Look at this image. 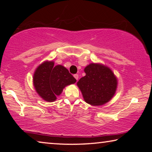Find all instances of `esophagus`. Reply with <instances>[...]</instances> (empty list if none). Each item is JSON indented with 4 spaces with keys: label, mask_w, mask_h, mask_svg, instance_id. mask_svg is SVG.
<instances>
[{
    "label": "esophagus",
    "mask_w": 152,
    "mask_h": 152,
    "mask_svg": "<svg viewBox=\"0 0 152 152\" xmlns=\"http://www.w3.org/2000/svg\"><path fill=\"white\" fill-rule=\"evenodd\" d=\"M74 77L77 80H78V78H79V75H78V74H75V75H74Z\"/></svg>",
    "instance_id": "34e87169"
}]
</instances>
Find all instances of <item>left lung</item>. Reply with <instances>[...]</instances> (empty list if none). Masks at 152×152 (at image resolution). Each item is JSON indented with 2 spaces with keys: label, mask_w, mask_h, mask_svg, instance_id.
Instances as JSON below:
<instances>
[{
  "label": "left lung",
  "mask_w": 152,
  "mask_h": 152,
  "mask_svg": "<svg viewBox=\"0 0 152 152\" xmlns=\"http://www.w3.org/2000/svg\"><path fill=\"white\" fill-rule=\"evenodd\" d=\"M86 75L79 80L77 86L86 102L93 106L102 105L113 97L117 79L111 69L101 64H91L84 69Z\"/></svg>",
  "instance_id": "8db88e82"
}]
</instances>
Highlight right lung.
Here are the masks:
<instances>
[{
	"mask_svg": "<svg viewBox=\"0 0 152 152\" xmlns=\"http://www.w3.org/2000/svg\"><path fill=\"white\" fill-rule=\"evenodd\" d=\"M34 86L44 100L53 102L65 86L74 84L76 80L63 66H54L53 61H45L37 68L34 74Z\"/></svg>",
	"mask_w": 152,
	"mask_h": 152,
	"instance_id": "right-lung-1",
	"label": "right lung"
}]
</instances>
